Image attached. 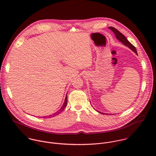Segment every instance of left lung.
I'll use <instances>...</instances> for the list:
<instances>
[{
  "instance_id": "1",
  "label": "left lung",
  "mask_w": 156,
  "mask_h": 156,
  "mask_svg": "<svg viewBox=\"0 0 156 156\" xmlns=\"http://www.w3.org/2000/svg\"><path fill=\"white\" fill-rule=\"evenodd\" d=\"M109 28L113 32V33L115 34V35L116 38H117L118 40H119V41H121L123 44H124L125 45H126L127 47H129V48H130L132 51H133L134 52L136 55H137V50H136L135 47L132 44L127 40V39L126 38V37H125L122 34H121L119 30H118L116 29H115V28L113 27H109ZM99 112V113H103V114H105L104 113H101V112Z\"/></svg>"
}]
</instances>
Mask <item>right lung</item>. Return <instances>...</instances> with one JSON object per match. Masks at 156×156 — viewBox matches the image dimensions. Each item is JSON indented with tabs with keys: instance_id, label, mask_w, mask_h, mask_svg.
<instances>
[{
	"instance_id": "obj_1",
	"label": "right lung",
	"mask_w": 156,
	"mask_h": 156,
	"mask_svg": "<svg viewBox=\"0 0 156 156\" xmlns=\"http://www.w3.org/2000/svg\"><path fill=\"white\" fill-rule=\"evenodd\" d=\"M67 95H66V100H65V101H64V104H63V105L62 106V107H61V108L58 111L56 112H55L54 114H53V115H49L48 116H43V118H48V117H51V116H56V115H58V114H59L60 113H61L64 110V109H65V108L67 106Z\"/></svg>"
}]
</instances>
